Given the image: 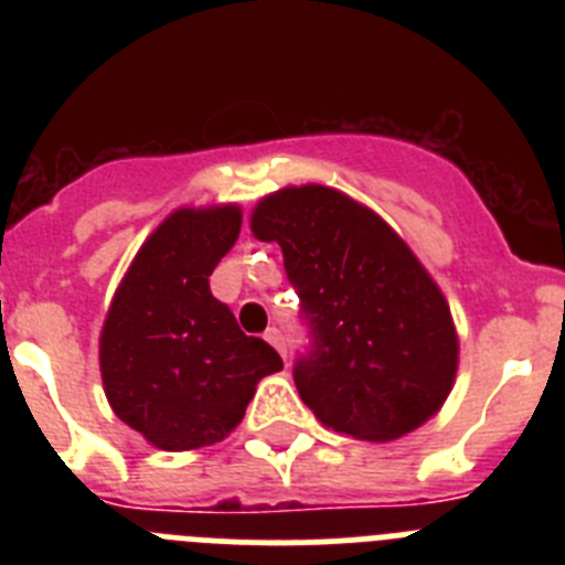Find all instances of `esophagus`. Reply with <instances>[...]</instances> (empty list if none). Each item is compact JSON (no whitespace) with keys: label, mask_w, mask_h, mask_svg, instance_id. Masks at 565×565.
<instances>
[{"label":"esophagus","mask_w":565,"mask_h":565,"mask_svg":"<svg viewBox=\"0 0 565 565\" xmlns=\"http://www.w3.org/2000/svg\"><path fill=\"white\" fill-rule=\"evenodd\" d=\"M266 342L274 344V348H277V351L282 353V356H286V342H282V331H279V328H268V331H266Z\"/></svg>","instance_id":"esophagus-1"}]
</instances>
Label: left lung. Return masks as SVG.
<instances>
[{"label": "left lung", "mask_w": 565, "mask_h": 565, "mask_svg": "<svg viewBox=\"0 0 565 565\" xmlns=\"http://www.w3.org/2000/svg\"><path fill=\"white\" fill-rule=\"evenodd\" d=\"M279 243L311 348L294 364L319 422L362 441H393L436 416L458 371L450 306L387 223L331 186H288L252 212Z\"/></svg>", "instance_id": "left-lung-1"}]
</instances>
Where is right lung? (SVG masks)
<instances>
[{"label": "right lung", "instance_id": "right-lung-1", "mask_svg": "<svg viewBox=\"0 0 565 565\" xmlns=\"http://www.w3.org/2000/svg\"><path fill=\"white\" fill-rule=\"evenodd\" d=\"M239 206L178 209L147 237L102 328V382L115 416L169 452L223 441L257 382L282 359L212 297L209 277L234 246Z\"/></svg>", "mask_w": 565, "mask_h": 565}]
</instances>
